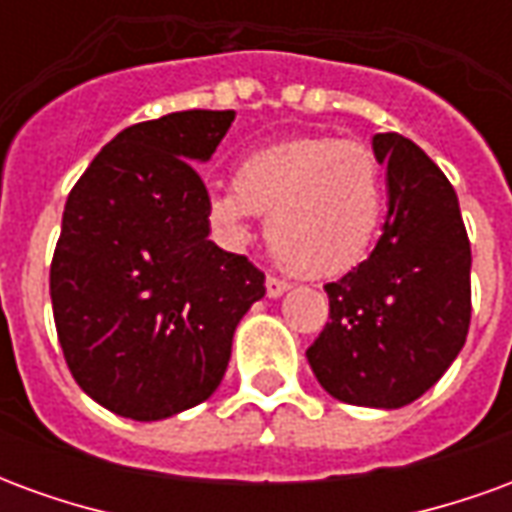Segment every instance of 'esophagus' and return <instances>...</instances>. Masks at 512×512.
<instances>
[{
	"mask_svg": "<svg viewBox=\"0 0 512 512\" xmlns=\"http://www.w3.org/2000/svg\"><path fill=\"white\" fill-rule=\"evenodd\" d=\"M290 288V282H285V279H279V277H271L268 274L266 277V293L271 296V299H277V296H282L285 290Z\"/></svg>",
	"mask_w": 512,
	"mask_h": 512,
	"instance_id": "34e87169",
	"label": "esophagus"
}]
</instances>
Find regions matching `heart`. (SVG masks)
Instances as JSON below:
<instances>
[{
	"instance_id": "b5f03b06",
	"label": "heart",
	"mask_w": 512,
	"mask_h": 512,
	"mask_svg": "<svg viewBox=\"0 0 512 512\" xmlns=\"http://www.w3.org/2000/svg\"><path fill=\"white\" fill-rule=\"evenodd\" d=\"M384 186L367 147L332 136H304L255 150L233 186L211 194V213L244 230L268 213L271 255L301 277H334L354 268L376 238Z\"/></svg>"
}]
</instances>
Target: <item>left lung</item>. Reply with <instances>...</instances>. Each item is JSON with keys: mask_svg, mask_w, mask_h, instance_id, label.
<instances>
[{"mask_svg": "<svg viewBox=\"0 0 512 512\" xmlns=\"http://www.w3.org/2000/svg\"><path fill=\"white\" fill-rule=\"evenodd\" d=\"M389 211L376 249L326 285L329 318L307 348L315 378L351 406L400 408L461 354L472 321V249L458 194L411 139L376 134Z\"/></svg>", "mask_w": 512, "mask_h": 512, "instance_id": "left-lung-1", "label": "left lung"}]
</instances>
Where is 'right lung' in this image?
<instances>
[{"label": "right lung", "instance_id": "obj_1", "mask_svg": "<svg viewBox=\"0 0 512 512\" xmlns=\"http://www.w3.org/2000/svg\"><path fill=\"white\" fill-rule=\"evenodd\" d=\"M235 112L189 109L123 128L68 194L51 307L76 384L153 422L222 384L238 321L266 296L244 255L208 241V161Z\"/></svg>", "mask_w": 512, "mask_h": 512}]
</instances>
